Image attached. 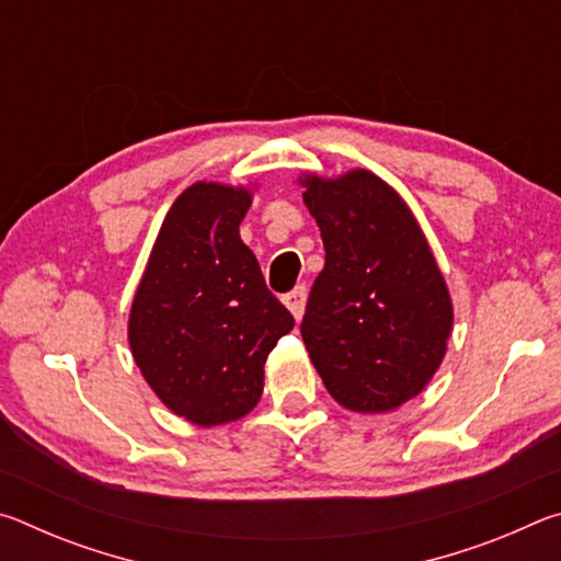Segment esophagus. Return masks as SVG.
Instances as JSON below:
<instances>
[{
	"label": "esophagus",
	"mask_w": 561,
	"mask_h": 561,
	"mask_svg": "<svg viewBox=\"0 0 561 561\" xmlns=\"http://www.w3.org/2000/svg\"><path fill=\"white\" fill-rule=\"evenodd\" d=\"M307 294H309L307 284H297V287H294L289 294H284V304H287V309L297 319H301L304 307H307Z\"/></svg>",
	"instance_id": "esophagus-1"
}]
</instances>
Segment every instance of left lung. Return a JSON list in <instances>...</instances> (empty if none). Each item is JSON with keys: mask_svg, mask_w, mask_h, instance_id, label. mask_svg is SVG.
Returning a JSON list of instances; mask_svg holds the SVG:
<instances>
[{"mask_svg": "<svg viewBox=\"0 0 561 561\" xmlns=\"http://www.w3.org/2000/svg\"><path fill=\"white\" fill-rule=\"evenodd\" d=\"M327 262L309 291L301 339L334 401L386 413L438 371L453 329L443 274L415 217L368 170L304 180Z\"/></svg>", "mask_w": 561, "mask_h": 561, "instance_id": "8db88e82", "label": "left lung"}]
</instances>
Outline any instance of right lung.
<instances>
[{
    "label": "right lung",
    "instance_id": "obj_1",
    "mask_svg": "<svg viewBox=\"0 0 561 561\" xmlns=\"http://www.w3.org/2000/svg\"><path fill=\"white\" fill-rule=\"evenodd\" d=\"M252 195L195 183L160 227L130 307L128 341L148 386L195 425L237 421L257 405L264 360L294 317L240 240Z\"/></svg>",
    "mask_w": 561,
    "mask_h": 561
}]
</instances>
